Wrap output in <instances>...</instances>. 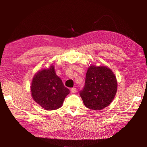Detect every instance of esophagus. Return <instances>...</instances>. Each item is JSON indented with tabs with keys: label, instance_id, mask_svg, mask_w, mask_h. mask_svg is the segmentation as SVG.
I'll list each match as a JSON object with an SVG mask.
<instances>
[{
	"label": "esophagus",
	"instance_id": "obj_1",
	"mask_svg": "<svg viewBox=\"0 0 147 147\" xmlns=\"http://www.w3.org/2000/svg\"><path fill=\"white\" fill-rule=\"evenodd\" d=\"M70 91H71V94H74L75 92H76V88L73 87V88H72V89H71Z\"/></svg>",
	"mask_w": 147,
	"mask_h": 147
}]
</instances>
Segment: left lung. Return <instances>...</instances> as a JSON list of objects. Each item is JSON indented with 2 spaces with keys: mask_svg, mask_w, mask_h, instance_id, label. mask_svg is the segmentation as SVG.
<instances>
[{
  "mask_svg": "<svg viewBox=\"0 0 147 147\" xmlns=\"http://www.w3.org/2000/svg\"><path fill=\"white\" fill-rule=\"evenodd\" d=\"M116 78L105 66L92 65L88 68L85 86L80 92L84 105L94 110H101L109 106L117 92Z\"/></svg>",
  "mask_w": 147,
  "mask_h": 147,
  "instance_id": "1",
  "label": "left lung"
}]
</instances>
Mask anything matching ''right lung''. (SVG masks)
<instances>
[{
  "mask_svg": "<svg viewBox=\"0 0 147 147\" xmlns=\"http://www.w3.org/2000/svg\"><path fill=\"white\" fill-rule=\"evenodd\" d=\"M31 92L32 98L41 107L46 110H54L62 106L69 90L65 87L56 74L54 66L51 65L34 74Z\"/></svg>",
  "mask_w": 147,
  "mask_h": 147,
  "instance_id": "1",
  "label": "right lung"
}]
</instances>
